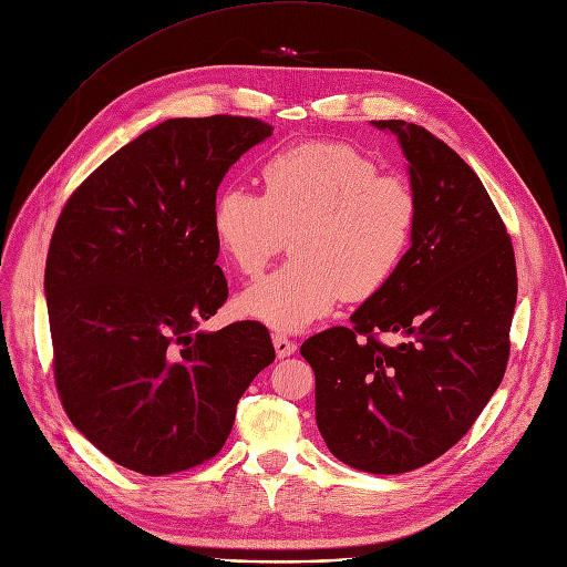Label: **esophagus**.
Segmentation results:
<instances>
[{
  "mask_svg": "<svg viewBox=\"0 0 567 567\" xmlns=\"http://www.w3.org/2000/svg\"><path fill=\"white\" fill-rule=\"evenodd\" d=\"M272 341H275L277 358H288V355L295 353V348H298V343H295L292 339H288L286 334H275Z\"/></svg>",
  "mask_w": 567,
  "mask_h": 567,
  "instance_id": "obj_1",
  "label": "esophagus"
}]
</instances>
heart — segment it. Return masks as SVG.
<instances>
[{
  "mask_svg": "<svg viewBox=\"0 0 567 567\" xmlns=\"http://www.w3.org/2000/svg\"><path fill=\"white\" fill-rule=\"evenodd\" d=\"M262 194L228 184L209 228L221 258L256 279L290 235L292 262L237 298L241 316L300 332L339 300L379 295L406 260L417 230V196L399 175L346 143H305L269 156Z\"/></svg>",
  "mask_w": 567,
  "mask_h": 567,
  "instance_id": "1",
  "label": "heart"
}]
</instances>
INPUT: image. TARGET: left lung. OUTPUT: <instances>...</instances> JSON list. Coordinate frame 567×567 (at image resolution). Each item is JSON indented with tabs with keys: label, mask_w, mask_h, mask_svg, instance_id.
<instances>
[{
	"label": "left lung",
	"mask_w": 567,
	"mask_h": 567,
	"mask_svg": "<svg viewBox=\"0 0 567 567\" xmlns=\"http://www.w3.org/2000/svg\"><path fill=\"white\" fill-rule=\"evenodd\" d=\"M392 131L417 196L413 247L350 328L309 337L316 424L350 468L409 473L460 443L503 381L517 305V262L487 188L434 133L403 120ZM381 333L404 341L388 347Z\"/></svg>",
	"instance_id": "obj_1"
}]
</instances>
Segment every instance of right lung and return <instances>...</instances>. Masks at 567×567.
I'll return each mask as SVG.
<instances>
[{"label": "right lung", "mask_w": 567, "mask_h": 567, "mask_svg": "<svg viewBox=\"0 0 567 567\" xmlns=\"http://www.w3.org/2000/svg\"><path fill=\"white\" fill-rule=\"evenodd\" d=\"M272 131L256 117L166 120L103 161L60 214L45 260L55 388L80 434L128 471L209 462L275 362L258 320L196 330L228 300L209 228L217 188Z\"/></svg>", "instance_id": "1"}]
</instances>
